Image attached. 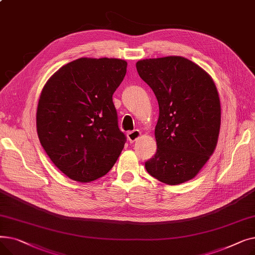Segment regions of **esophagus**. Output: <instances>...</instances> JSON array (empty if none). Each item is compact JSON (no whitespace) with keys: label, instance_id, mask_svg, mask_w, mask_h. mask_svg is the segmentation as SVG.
Returning a JSON list of instances; mask_svg holds the SVG:
<instances>
[{"label":"esophagus","instance_id":"obj_1","mask_svg":"<svg viewBox=\"0 0 255 255\" xmlns=\"http://www.w3.org/2000/svg\"><path fill=\"white\" fill-rule=\"evenodd\" d=\"M140 135H141V133L139 130H133V131H130L127 133V138L129 140V142L132 143V142H134Z\"/></svg>","mask_w":255,"mask_h":255}]
</instances>
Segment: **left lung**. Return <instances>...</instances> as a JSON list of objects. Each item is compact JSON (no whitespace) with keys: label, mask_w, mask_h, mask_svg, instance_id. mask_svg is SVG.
Segmentation results:
<instances>
[{"label":"left lung","mask_w":255,"mask_h":255,"mask_svg":"<svg viewBox=\"0 0 255 255\" xmlns=\"http://www.w3.org/2000/svg\"><path fill=\"white\" fill-rule=\"evenodd\" d=\"M136 69L159 104L157 152L145 169L164 184L189 181L217 145L221 107L215 83L198 65L178 56L140 60Z\"/></svg>","instance_id":"8db88e82"}]
</instances>
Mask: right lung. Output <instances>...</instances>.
I'll list each match as a JSON object with an SVG mask.
<instances>
[{"label":"right lung","mask_w":255,"mask_h":255,"mask_svg":"<svg viewBox=\"0 0 255 255\" xmlns=\"http://www.w3.org/2000/svg\"><path fill=\"white\" fill-rule=\"evenodd\" d=\"M126 71L124 60L80 58L61 67L42 89L36 114L40 143L73 181L105 176L124 149L113 95Z\"/></svg>","instance_id":"add662e5"}]
</instances>
